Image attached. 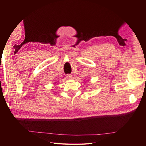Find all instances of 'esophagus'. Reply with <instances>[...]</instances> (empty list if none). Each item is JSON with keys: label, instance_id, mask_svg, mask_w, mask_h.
Listing matches in <instances>:
<instances>
[{"label": "esophagus", "instance_id": "34e87169", "mask_svg": "<svg viewBox=\"0 0 146 146\" xmlns=\"http://www.w3.org/2000/svg\"><path fill=\"white\" fill-rule=\"evenodd\" d=\"M66 77H67L68 78H72V75L70 74H67L66 75Z\"/></svg>", "mask_w": 146, "mask_h": 146}]
</instances>
